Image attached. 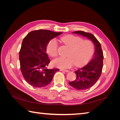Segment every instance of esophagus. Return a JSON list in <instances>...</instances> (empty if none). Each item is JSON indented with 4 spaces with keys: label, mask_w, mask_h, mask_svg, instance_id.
<instances>
[{
    "label": "esophagus",
    "mask_w": 120,
    "mask_h": 120,
    "mask_svg": "<svg viewBox=\"0 0 120 120\" xmlns=\"http://www.w3.org/2000/svg\"><path fill=\"white\" fill-rule=\"evenodd\" d=\"M60 71H64V72H67V73H68V72H69V71H68V70H64V69H60Z\"/></svg>",
    "instance_id": "esophagus-1"
}]
</instances>
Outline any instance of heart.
Wrapping results in <instances>:
<instances>
[{
    "label": "heart",
    "instance_id": "heart-1",
    "mask_svg": "<svg viewBox=\"0 0 120 120\" xmlns=\"http://www.w3.org/2000/svg\"><path fill=\"white\" fill-rule=\"evenodd\" d=\"M61 41L71 48L68 57H59L53 61L55 66L62 68H69L75 64L80 66L90 59L94 52L93 43L89 40L82 41L81 38L74 35H67L60 39ZM48 53L52 56L58 55V43L55 39L50 40L47 46Z\"/></svg>",
    "mask_w": 120,
    "mask_h": 120
}]
</instances>
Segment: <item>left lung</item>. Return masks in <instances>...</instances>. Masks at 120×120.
I'll list each match as a JSON object with an SVG mask.
<instances>
[{
  "label": "left lung",
  "mask_w": 120,
  "mask_h": 120,
  "mask_svg": "<svg viewBox=\"0 0 120 120\" xmlns=\"http://www.w3.org/2000/svg\"><path fill=\"white\" fill-rule=\"evenodd\" d=\"M72 33L88 38L94 45L95 50L91 60L85 66L75 71L76 79L69 82L70 85L77 90H86L95 85L101 75L103 67V52L100 43L92 34L82 31Z\"/></svg>",
  "instance_id": "1"
}]
</instances>
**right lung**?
Returning a JSON list of instances; mask_svg holds the SVG:
<instances>
[{"mask_svg":"<svg viewBox=\"0 0 120 120\" xmlns=\"http://www.w3.org/2000/svg\"><path fill=\"white\" fill-rule=\"evenodd\" d=\"M48 30L29 32L22 40L19 52L21 70L25 80L34 87L48 85L58 68H48L50 60L46 52L48 43L61 34Z\"/></svg>","mask_w":120,"mask_h":120,"instance_id":"1","label":"right lung"}]
</instances>
